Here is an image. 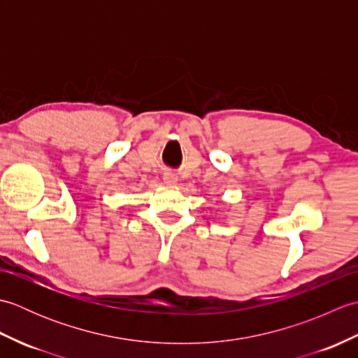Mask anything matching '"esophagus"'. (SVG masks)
<instances>
[{
  "instance_id": "esophagus-1",
  "label": "esophagus",
  "mask_w": 358,
  "mask_h": 358,
  "mask_svg": "<svg viewBox=\"0 0 358 358\" xmlns=\"http://www.w3.org/2000/svg\"><path fill=\"white\" fill-rule=\"evenodd\" d=\"M163 181H164L166 186H175V185L178 183V178H177V175H175V173L166 172V173L163 175Z\"/></svg>"
}]
</instances>
